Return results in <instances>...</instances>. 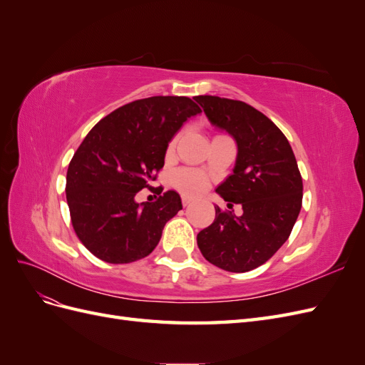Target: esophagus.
I'll use <instances>...</instances> for the list:
<instances>
[{
	"mask_svg": "<svg viewBox=\"0 0 365 365\" xmlns=\"http://www.w3.org/2000/svg\"><path fill=\"white\" fill-rule=\"evenodd\" d=\"M190 204H192V200H189V197H182V205H184V207L190 205Z\"/></svg>",
	"mask_w": 365,
	"mask_h": 365,
	"instance_id": "1",
	"label": "esophagus"
}]
</instances>
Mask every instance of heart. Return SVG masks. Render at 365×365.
<instances>
[{
	"label": "heart",
	"instance_id": "heart-1",
	"mask_svg": "<svg viewBox=\"0 0 365 365\" xmlns=\"http://www.w3.org/2000/svg\"><path fill=\"white\" fill-rule=\"evenodd\" d=\"M176 141H178V137H175L170 140L168 145V150H165V155L172 157L175 148H176ZM173 185L178 189L182 195L195 197L197 195H201L208 185V180L205 178V175L197 172L195 169H180L176 170L173 175Z\"/></svg>",
	"mask_w": 365,
	"mask_h": 365
}]
</instances>
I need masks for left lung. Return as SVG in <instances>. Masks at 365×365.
I'll list each match as a JSON object with an SVG mask.
<instances>
[{"label":"left lung","instance_id":"8db88e82","mask_svg":"<svg viewBox=\"0 0 365 365\" xmlns=\"http://www.w3.org/2000/svg\"><path fill=\"white\" fill-rule=\"evenodd\" d=\"M212 123L237 143L236 165L216 192L244 213L216 208L215 222L197 233V247L215 267L247 272L269 260L288 240L303 201V181L288 138L251 105L196 96Z\"/></svg>","mask_w":365,"mask_h":365}]
</instances>
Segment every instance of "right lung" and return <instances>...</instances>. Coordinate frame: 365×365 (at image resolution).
I'll use <instances>...</instances> for the list:
<instances>
[{"label":"right lung","instance_id":"1","mask_svg":"<svg viewBox=\"0 0 365 365\" xmlns=\"http://www.w3.org/2000/svg\"><path fill=\"white\" fill-rule=\"evenodd\" d=\"M201 108L184 96H153L117 108L88 132L67 172L76 236L97 259L130 263L155 250L163 228L182 208L168 190L135 202L164 165L169 141Z\"/></svg>","mask_w":365,"mask_h":365}]
</instances>
